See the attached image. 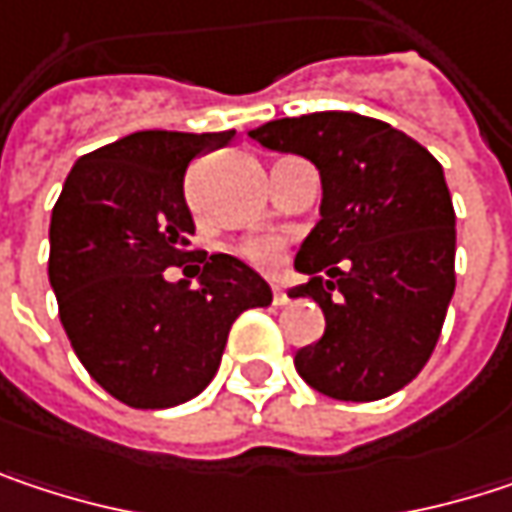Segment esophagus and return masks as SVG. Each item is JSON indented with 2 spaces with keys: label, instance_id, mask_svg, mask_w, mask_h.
Wrapping results in <instances>:
<instances>
[{
  "label": "esophagus",
  "instance_id": "obj_1",
  "mask_svg": "<svg viewBox=\"0 0 512 512\" xmlns=\"http://www.w3.org/2000/svg\"><path fill=\"white\" fill-rule=\"evenodd\" d=\"M272 302H275V305H287V293H284L281 287H275V290H272Z\"/></svg>",
  "mask_w": 512,
  "mask_h": 512
}]
</instances>
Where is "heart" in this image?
<instances>
[{
    "label": "heart",
    "mask_w": 512,
    "mask_h": 512,
    "mask_svg": "<svg viewBox=\"0 0 512 512\" xmlns=\"http://www.w3.org/2000/svg\"><path fill=\"white\" fill-rule=\"evenodd\" d=\"M240 255L260 269H272L284 260V240L278 237H255L240 246Z\"/></svg>",
    "instance_id": "1"
}]
</instances>
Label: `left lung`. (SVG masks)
Here are the masks:
<instances>
[{
	"mask_svg": "<svg viewBox=\"0 0 512 512\" xmlns=\"http://www.w3.org/2000/svg\"><path fill=\"white\" fill-rule=\"evenodd\" d=\"M257 145L320 168V222L290 296L326 314L317 344L296 353L299 376L326 397L370 403L409 385L430 361L457 287V216L445 171L424 145L356 112L269 121Z\"/></svg>",
	"mask_w": 512,
	"mask_h": 512,
	"instance_id": "obj_1",
	"label": "left lung"
}]
</instances>
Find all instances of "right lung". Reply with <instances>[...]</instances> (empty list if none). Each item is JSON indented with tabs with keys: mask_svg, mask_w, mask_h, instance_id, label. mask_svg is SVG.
Masks as SVG:
<instances>
[{
	"mask_svg": "<svg viewBox=\"0 0 512 512\" xmlns=\"http://www.w3.org/2000/svg\"><path fill=\"white\" fill-rule=\"evenodd\" d=\"M225 133L145 130L85 154L52 207L50 284L70 347L91 379L133 409L198 397L219 370L234 320L272 302L269 284L231 255L189 252L195 222L183 177ZM196 263L202 284L164 281Z\"/></svg>",
	"mask_w": 512,
	"mask_h": 512,
	"instance_id": "obj_1",
	"label": "right lung"
}]
</instances>
